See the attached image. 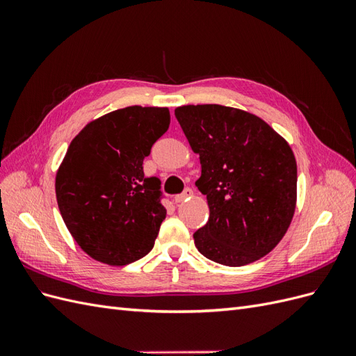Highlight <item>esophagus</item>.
<instances>
[{"label": "esophagus", "mask_w": 356, "mask_h": 356, "mask_svg": "<svg viewBox=\"0 0 356 356\" xmlns=\"http://www.w3.org/2000/svg\"><path fill=\"white\" fill-rule=\"evenodd\" d=\"M193 196V190L191 188H186L184 191L181 193V195H178V196H175V203H181V202H184V200H187V199H190Z\"/></svg>", "instance_id": "esophagus-1"}]
</instances>
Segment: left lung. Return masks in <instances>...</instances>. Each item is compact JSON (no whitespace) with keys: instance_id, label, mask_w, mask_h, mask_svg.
<instances>
[{"instance_id":"obj_1","label":"left lung","mask_w":356,"mask_h":356,"mask_svg":"<svg viewBox=\"0 0 356 356\" xmlns=\"http://www.w3.org/2000/svg\"><path fill=\"white\" fill-rule=\"evenodd\" d=\"M175 117L199 154L196 186L209 207L208 222L193 234L199 252L230 267L260 260L294 217L293 149L260 117L232 106L184 105Z\"/></svg>"}]
</instances>
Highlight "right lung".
<instances>
[{
  "mask_svg": "<svg viewBox=\"0 0 356 356\" xmlns=\"http://www.w3.org/2000/svg\"><path fill=\"white\" fill-rule=\"evenodd\" d=\"M170 123L168 108L126 106L86 124L56 174L60 215L81 250L126 266L153 250L166 209L160 179L144 177V159Z\"/></svg>",
  "mask_w": 356,
  "mask_h": 356,
  "instance_id": "add662e5",
  "label": "right lung"
}]
</instances>
